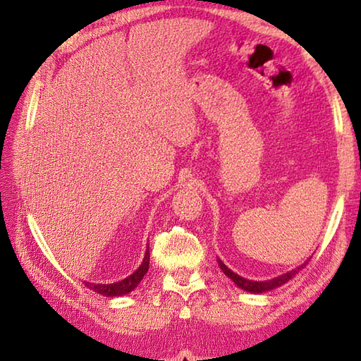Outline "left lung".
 Listing matches in <instances>:
<instances>
[{
  "label": "left lung",
  "instance_id": "left-lung-1",
  "mask_svg": "<svg viewBox=\"0 0 361 361\" xmlns=\"http://www.w3.org/2000/svg\"><path fill=\"white\" fill-rule=\"evenodd\" d=\"M217 262H219L221 270H224V273L228 276L229 279H233L235 286L239 287V288L247 290V291H250V293H265V291H270V290H273L276 287H281L282 283H286L287 281H290L299 270H302V267L305 264H309V260H307V262H304L302 265H299L298 268H295V270H291V271H287V273L278 276V278H273L270 281H260V282L259 281H248V279L242 278V276L235 274L234 271L229 270V268L224 262H221L220 259H217Z\"/></svg>",
  "mask_w": 361,
  "mask_h": 361
}]
</instances>
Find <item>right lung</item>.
<instances>
[{"instance_id": "1", "label": "right lung", "mask_w": 361, "mask_h": 361, "mask_svg": "<svg viewBox=\"0 0 361 361\" xmlns=\"http://www.w3.org/2000/svg\"><path fill=\"white\" fill-rule=\"evenodd\" d=\"M149 262H150V252H149V247L147 251H145V256L141 267L137 268V270L130 274L128 278L122 279L119 282H114V283H91V282H85V286L90 290H94L96 293H101L104 296H122V295H127L130 291L135 290L137 287V283L141 282V279L144 278V274L147 273L149 270Z\"/></svg>"}]
</instances>
